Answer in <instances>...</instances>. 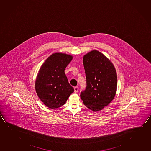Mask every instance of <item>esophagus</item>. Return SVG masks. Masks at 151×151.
Wrapping results in <instances>:
<instances>
[{"label":"esophagus","mask_w":151,"mask_h":151,"mask_svg":"<svg viewBox=\"0 0 151 151\" xmlns=\"http://www.w3.org/2000/svg\"><path fill=\"white\" fill-rule=\"evenodd\" d=\"M78 89H79V88H78V87H74L75 93H77V92L78 91Z\"/></svg>","instance_id":"obj_1"}]
</instances>
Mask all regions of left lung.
I'll return each instance as SVG.
<instances>
[{
  "label": "left lung",
  "instance_id": "obj_1",
  "mask_svg": "<svg viewBox=\"0 0 151 151\" xmlns=\"http://www.w3.org/2000/svg\"><path fill=\"white\" fill-rule=\"evenodd\" d=\"M83 63L87 86L81 93V98L85 106L98 111L111 102L116 95V70L111 62L97 50L85 55Z\"/></svg>",
  "mask_w": 151,
  "mask_h": 151
}]
</instances>
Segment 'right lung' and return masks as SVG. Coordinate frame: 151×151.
Segmentation results:
<instances>
[{
  "mask_svg": "<svg viewBox=\"0 0 151 151\" xmlns=\"http://www.w3.org/2000/svg\"><path fill=\"white\" fill-rule=\"evenodd\" d=\"M72 59V55L66 54H52L40 69L35 83V91L40 100L49 108L62 107L74 91L64 72Z\"/></svg>",
  "mask_w": 151,
  "mask_h": 151,
  "instance_id": "obj_1",
  "label": "right lung"
}]
</instances>
